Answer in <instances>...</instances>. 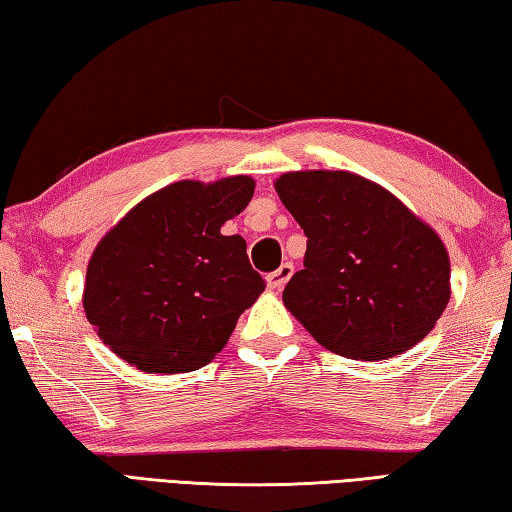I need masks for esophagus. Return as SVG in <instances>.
Instances as JSON below:
<instances>
[{"mask_svg":"<svg viewBox=\"0 0 512 512\" xmlns=\"http://www.w3.org/2000/svg\"><path fill=\"white\" fill-rule=\"evenodd\" d=\"M293 275V266L287 262V264H282L280 268H277L275 273H271L266 277V284H268V289L271 291H280V289H284V284L289 282V277Z\"/></svg>","mask_w":512,"mask_h":512,"instance_id":"34e87169","label":"esophagus"}]
</instances>
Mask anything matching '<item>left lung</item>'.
<instances>
[{
    "instance_id": "left-lung-1",
    "label": "left lung",
    "mask_w": 512,
    "mask_h": 512,
    "mask_svg": "<svg viewBox=\"0 0 512 512\" xmlns=\"http://www.w3.org/2000/svg\"><path fill=\"white\" fill-rule=\"evenodd\" d=\"M275 192L307 235L284 307L329 352L361 361L411 350L452 296L438 232L400 198L350 171H289Z\"/></svg>"
}]
</instances>
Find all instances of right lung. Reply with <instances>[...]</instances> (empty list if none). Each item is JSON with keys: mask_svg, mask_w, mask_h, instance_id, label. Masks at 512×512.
I'll return each instance as SVG.
<instances>
[{"mask_svg": "<svg viewBox=\"0 0 512 512\" xmlns=\"http://www.w3.org/2000/svg\"><path fill=\"white\" fill-rule=\"evenodd\" d=\"M253 194L250 176L178 180L103 235L85 273L83 309L119 359L149 375H176L225 348L264 291L244 237L221 235Z\"/></svg>", "mask_w": 512, "mask_h": 512, "instance_id": "1", "label": "right lung"}]
</instances>
